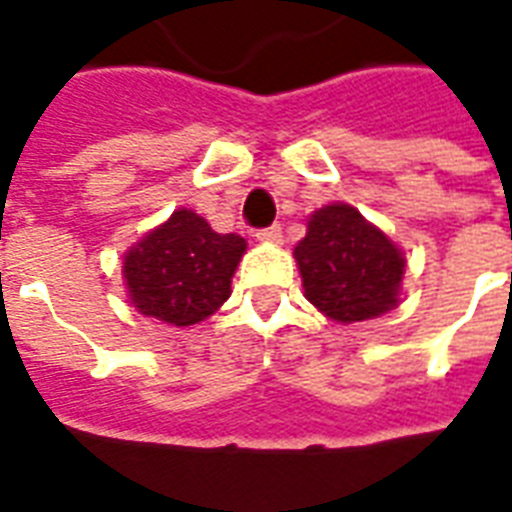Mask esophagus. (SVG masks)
Masks as SVG:
<instances>
[{
    "label": "esophagus",
    "mask_w": 512,
    "mask_h": 512,
    "mask_svg": "<svg viewBox=\"0 0 512 512\" xmlns=\"http://www.w3.org/2000/svg\"><path fill=\"white\" fill-rule=\"evenodd\" d=\"M256 240L267 242V245H280L283 242V229L280 226H270V229H259Z\"/></svg>",
    "instance_id": "1"
}]
</instances>
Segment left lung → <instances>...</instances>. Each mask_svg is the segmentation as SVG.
Returning a JSON list of instances; mask_svg holds the SVG:
<instances>
[{
	"instance_id": "obj_1",
	"label": "left lung",
	"mask_w": 512,
	"mask_h": 512,
	"mask_svg": "<svg viewBox=\"0 0 512 512\" xmlns=\"http://www.w3.org/2000/svg\"><path fill=\"white\" fill-rule=\"evenodd\" d=\"M310 305L337 324L370 321L402 302L405 253L345 202L318 207L294 248Z\"/></svg>"
}]
</instances>
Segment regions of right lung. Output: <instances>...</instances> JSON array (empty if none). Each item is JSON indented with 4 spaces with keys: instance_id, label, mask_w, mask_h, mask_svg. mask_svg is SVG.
I'll use <instances>...</instances> for the list:
<instances>
[{
    "instance_id": "right-lung-1",
    "label": "right lung",
    "mask_w": 512,
    "mask_h": 512,
    "mask_svg": "<svg viewBox=\"0 0 512 512\" xmlns=\"http://www.w3.org/2000/svg\"><path fill=\"white\" fill-rule=\"evenodd\" d=\"M245 251V237L213 232L202 215L178 207L124 253L129 302L161 324H199L229 299Z\"/></svg>"
}]
</instances>
